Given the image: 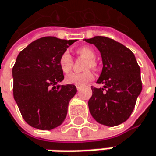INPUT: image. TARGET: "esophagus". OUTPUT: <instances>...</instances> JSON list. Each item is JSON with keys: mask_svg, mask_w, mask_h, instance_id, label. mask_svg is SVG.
<instances>
[{"mask_svg": "<svg viewBox=\"0 0 156 156\" xmlns=\"http://www.w3.org/2000/svg\"><path fill=\"white\" fill-rule=\"evenodd\" d=\"M75 86H76V89H77V90H80V89H81V85H79V84H76Z\"/></svg>", "mask_w": 156, "mask_h": 156, "instance_id": "1", "label": "esophagus"}]
</instances>
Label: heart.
Returning a JSON list of instances; mask_svg holds the SVG:
<instances>
[{
	"label": "heart",
	"instance_id": "obj_1",
	"mask_svg": "<svg viewBox=\"0 0 156 156\" xmlns=\"http://www.w3.org/2000/svg\"><path fill=\"white\" fill-rule=\"evenodd\" d=\"M76 53L83 57H86L87 60L84 64V69L94 68L97 66L95 60V51L91 48L84 46L81 47L76 50ZM73 66V60L68 51L64 52L59 58V66L64 73H69ZM94 75L90 70H85L82 73H72L66 75L65 82L68 84H84L93 79Z\"/></svg>",
	"mask_w": 156,
	"mask_h": 156
}]
</instances>
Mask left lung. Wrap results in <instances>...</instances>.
Segmentation results:
<instances>
[{
    "instance_id": "8db88e82",
    "label": "left lung",
    "mask_w": 156,
    "mask_h": 156,
    "mask_svg": "<svg viewBox=\"0 0 156 156\" xmlns=\"http://www.w3.org/2000/svg\"><path fill=\"white\" fill-rule=\"evenodd\" d=\"M85 41L101 52L103 67L97 83L91 86L89 109L100 124L115 127L130 117L142 90L140 67L130 49L107 37L97 36Z\"/></svg>"
}]
</instances>
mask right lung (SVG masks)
<instances>
[{"instance_id":"add662e5","label":"right lung","mask_w":156,"mask_h":156,"mask_svg":"<svg viewBox=\"0 0 156 156\" xmlns=\"http://www.w3.org/2000/svg\"><path fill=\"white\" fill-rule=\"evenodd\" d=\"M75 41L44 37L17 56L12 68L13 96L29 126L50 130L64 122L77 90L73 84L57 85L64 80L59 58Z\"/></svg>"}]
</instances>
